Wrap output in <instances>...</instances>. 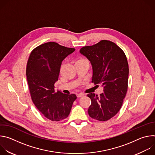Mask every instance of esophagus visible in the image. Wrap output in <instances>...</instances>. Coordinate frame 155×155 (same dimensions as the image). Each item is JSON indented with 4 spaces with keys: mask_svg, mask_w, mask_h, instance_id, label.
<instances>
[{
    "mask_svg": "<svg viewBox=\"0 0 155 155\" xmlns=\"http://www.w3.org/2000/svg\"><path fill=\"white\" fill-rule=\"evenodd\" d=\"M84 95V94L83 93H78V94H77V97H82Z\"/></svg>",
    "mask_w": 155,
    "mask_h": 155,
    "instance_id": "obj_1",
    "label": "esophagus"
}]
</instances>
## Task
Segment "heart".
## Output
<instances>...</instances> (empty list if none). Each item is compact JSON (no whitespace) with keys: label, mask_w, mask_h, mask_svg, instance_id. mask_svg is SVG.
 <instances>
[{"label":"heart","mask_w":155,"mask_h":155,"mask_svg":"<svg viewBox=\"0 0 155 155\" xmlns=\"http://www.w3.org/2000/svg\"><path fill=\"white\" fill-rule=\"evenodd\" d=\"M87 61V59H86L84 58H80L76 62H83V61Z\"/></svg>","instance_id":"obj_1"}]
</instances>
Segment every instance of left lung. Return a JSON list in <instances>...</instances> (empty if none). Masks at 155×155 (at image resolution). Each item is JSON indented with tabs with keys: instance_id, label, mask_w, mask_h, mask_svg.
<instances>
[{
	"instance_id": "1",
	"label": "left lung",
	"mask_w": 155,
	"mask_h": 155,
	"mask_svg": "<svg viewBox=\"0 0 155 155\" xmlns=\"http://www.w3.org/2000/svg\"><path fill=\"white\" fill-rule=\"evenodd\" d=\"M80 52L91 63L92 83L104 86L100 96L87 94L91 100L88 114L94 120L107 121L120 111L127 91L129 65L126 56L115 43L106 40L83 47Z\"/></svg>"
}]
</instances>
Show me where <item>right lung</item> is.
<instances>
[{"mask_svg":"<svg viewBox=\"0 0 155 155\" xmlns=\"http://www.w3.org/2000/svg\"><path fill=\"white\" fill-rule=\"evenodd\" d=\"M75 50L47 42L34 48L28 61L26 77L32 101L44 117L52 121L67 118L77 99L74 94L54 91L62 61Z\"/></svg>","mask_w":155,"mask_h":155,"instance_id":"1","label":"right lung"}]
</instances>
